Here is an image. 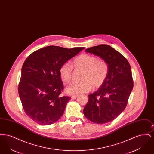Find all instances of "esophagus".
Instances as JSON below:
<instances>
[{
	"instance_id": "1",
	"label": "esophagus",
	"mask_w": 154,
	"mask_h": 154,
	"mask_svg": "<svg viewBox=\"0 0 154 154\" xmlns=\"http://www.w3.org/2000/svg\"><path fill=\"white\" fill-rule=\"evenodd\" d=\"M77 97V95H72L71 96V98L72 99H75Z\"/></svg>"
}]
</instances>
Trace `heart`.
<instances>
[{
  "label": "heart",
  "instance_id": "obj_1",
  "mask_svg": "<svg viewBox=\"0 0 154 154\" xmlns=\"http://www.w3.org/2000/svg\"><path fill=\"white\" fill-rule=\"evenodd\" d=\"M73 66L76 69L84 70L81 82H74L66 88L70 95L87 93L92 88L97 89L102 87L109 73V66L104 59H98L94 55L82 54L74 59ZM59 73L60 78L66 84H69L73 77V69L70 63L65 62L60 66Z\"/></svg>",
  "mask_w": 154,
  "mask_h": 154
}]
</instances>
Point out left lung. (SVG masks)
Returning a JSON list of instances; mask_svg holds the SVG:
<instances>
[{"label": "left lung", "mask_w": 154, "mask_h": 154, "mask_svg": "<svg viewBox=\"0 0 154 154\" xmlns=\"http://www.w3.org/2000/svg\"><path fill=\"white\" fill-rule=\"evenodd\" d=\"M85 51L105 60L109 73L104 84L89 100L83 112L88 119L97 124L109 122L125 110L133 87L130 64L119 52L107 44L90 47Z\"/></svg>", "instance_id": "8db88e82"}]
</instances>
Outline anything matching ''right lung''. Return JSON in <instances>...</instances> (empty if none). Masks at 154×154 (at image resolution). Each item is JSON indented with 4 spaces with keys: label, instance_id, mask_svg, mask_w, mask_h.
I'll return each mask as SVG.
<instances>
[{
    "label": "right lung",
    "instance_id": "add662e5",
    "mask_svg": "<svg viewBox=\"0 0 154 154\" xmlns=\"http://www.w3.org/2000/svg\"><path fill=\"white\" fill-rule=\"evenodd\" d=\"M84 47L50 45L36 50L25 60L18 91L26 114L38 124L48 125L64 113L71 97L62 96L60 66Z\"/></svg>",
    "mask_w": 154,
    "mask_h": 154
}]
</instances>
